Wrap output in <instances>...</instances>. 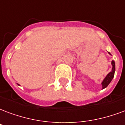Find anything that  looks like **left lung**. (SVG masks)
Listing matches in <instances>:
<instances>
[{
  "label": "left lung",
  "mask_w": 125,
  "mask_h": 125,
  "mask_svg": "<svg viewBox=\"0 0 125 125\" xmlns=\"http://www.w3.org/2000/svg\"><path fill=\"white\" fill-rule=\"evenodd\" d=\"M109 54L111 53L109 52ZM112 65H113V68H112V71L110 72L109 73H108L106 77H105L103 81L102 82V86H103V89L107 87L108 85L110 83V82L111 81V80L113 79V78L114 77V75H115V62L113 60L112 61Z\"/></svg>",
  "instance_id": "1"
}]
</instances>
